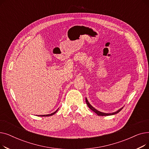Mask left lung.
<instances>
[{
	"mask_svg": "<svg viewBox=\"0 0 149 149\" xmlns=\"http://www.w3.org/2000/svg\"><path fill=\"white\" fill-rule=\"evenodd\" d=\"M86 104H87L88 106L89 107V108H90L92 111H93L95 113H96L98 116H109V115H113L116 114V113H118V112H120L122 110V109L123 108V107H121V108H120V109H118V111H116L115 112H112V113H104V112H100V111L97 110V109H96L95 108L93 107L89 103V101H88V99H87L86 98Z\"/></svg>",
	"mask_w": 149,
	"mask_h": 149,
	"instance_id": "left-lung-1",
	"label": "left lung"
}]
</instances>
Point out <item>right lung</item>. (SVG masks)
<instances>
[{
    "label": "right lung",
    "mask_w": 149,
    "mask_h": 149,
    "mask_svg": "<svg viewBox=\"0 0 149 149\" xmlns=\"http://www.w3.org/2000/svg\"><path fill=\"white\" fill-rule=\"evenodd\" d=\"M58 109H57V111H56L55 112H54L53 113H51V114H47V115H38L39 116H52V115H54V113H56L57 111H58Z\"/></svg>",
    "instance_id": "1"
}]
</instances>
